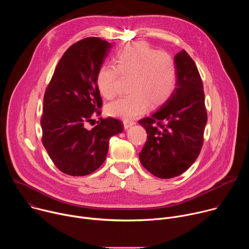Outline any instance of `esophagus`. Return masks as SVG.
I'll list each match as a JSON object with an SVG mask.
<instances>
[{
    "label": "esophagus",
    "mask_w": 249,
    "mask_h": 249,
    "mask_svg": "<svg viewBox=\"0 0 249 249\" xmlns=\"http://www.w3.org/2000/svg\"><path fill=\"white\" fill-rule=\"evenodd\" d=\"M123 124H124V128L127 129V128L131 127L132 125H134L135 122L132 121V120H124V121H123Z\"/></svg>",
    "instance_id": "1"
}]
</instances>
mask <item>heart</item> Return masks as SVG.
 <instances>
[{"label":"heart","instance_id":"heart-1","mask_svg":"<svg viewBox=\"0 0 249 249\" xmlns=\"http://www.w3.org/2000/svg\"><path fill=\"white\" fill-rule=\"evenodd\" d=\"M116 67L104 64L99 67L96 84L106 99L120 92L121 76L130 78L129 94L109 103L106 112L124 120L134 119L151 107L164 104L173 94L177 83V66L167 52L158 51L145 42H134L115 55Z\"/></svg>","mask_w":249,"mask_h":249}]
</instances>
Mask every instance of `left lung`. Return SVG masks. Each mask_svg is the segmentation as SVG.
Returning a JSON list of instances; mask_svg holds the SVG:
<instances>
[{
    "label": "left lung",
    "instance_id": "left-lung-1",
    "mask_svg": "<svg viewBox=\"0 0 249 249\" xmlns=\"http://www.w3.org/2000/svg\"><path fill=\"white\" fill-rule=\"evenodd\" d=\"M177 83L171 97L153 115L139 120L148 134L140 161L159 178L185 172L200 155L208 120L203 83L195 62L182 50L174 57Z\"/></svg>",
    "mask_w": 249,
    "mask_h": 249
}]
</instances>
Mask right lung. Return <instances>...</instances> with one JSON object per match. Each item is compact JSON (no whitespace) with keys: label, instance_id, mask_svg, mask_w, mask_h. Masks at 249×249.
<instances>
[{"label":"right lung","instance_id":"obj_1","mask_svg":"<svg viewBox=\"0 0 249 249\" xmlns=\"http://www.w3.org/2000/svg\"><path fill=\"white\" fill-rule=\"evenodd\" d=\"M111 48L99 37H87L71 45L58 62L44 93L40 119L42 144L62 172L84 176L96 170L107 157L109 139L123 131L122 122L98 118L102 99L96 75Z\"/></svg>","mask_w":249,"mask_h":249}]
</instances>
